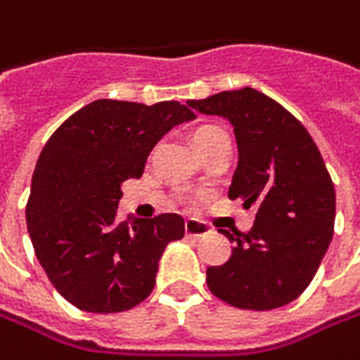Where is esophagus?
Listing matches in <instances>:
<instances>
[{"mask_svg":"<svg viewBox=\"0 0 360 360\" xmlns=\"http://www.w3.org/2000/svg\"><path fill=\"white\" fill-rule=\"evenodd\" d=\"M184 231H186L188 237H196V239L210 235V226L205 225V223H200V221H194V219H188V221L184 223Z\"/></svg>","mask_w":360,"mask_h":360,"instance_id":"obj_1","label":"esophagus"}]
</instances>
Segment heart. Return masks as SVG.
<instances>
[{
	"mask_svg": "<svg viewBox=\"0 0 360 360\" xmlns=\"http://www.w3.org/2000/svg\"><path fill=\"white\" fill-rule=\"evenodd\" d=\"M225 134V129L223 127H219V125H200L194 135H192V143L194 146H198V143H205L208 139H212V137H217V135H223Z\"/></svg>",
	"mask_w": 360,
	"mask_h": 360,
	"instance_id": "heart-1",
	"label": "heart"
}]
</instances>
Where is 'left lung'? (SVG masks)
<instances>
[{"mask_svg":"<svg viewBox=\"0 0 360 360\" xmlns=\"http://www.w3.org/2000/svg\"><path fill=\"white\" fill-rule=\"evenodd\" d=\"M235 127L239 164L231 200L255 207L249 233L235 237L226 263L208 267V290L243 310H274L294 302L316 276L333 241L336 194L314 139L278 101L245 86L188 101Z\"/></svg>","mask_w":360,"mask_h":360,"instance_id":"obj_1","label":"left lung"}]
</instances>
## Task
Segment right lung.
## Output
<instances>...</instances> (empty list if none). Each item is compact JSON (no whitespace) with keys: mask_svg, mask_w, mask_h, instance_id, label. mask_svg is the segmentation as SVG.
<instances>
[{"mask_svg":"<svg viewBox=\"0 0 360 360\" xmlns=\"http://www.w3.org/2000/svg\"><path fill=\"white\" fill-rule=\"evenodd\" d=\"M190 119L194 111L178 101L99 99L46 141L32 176L27 233L48 279L79 310L125 312L152 294L158 261L184 237V219L121 221V184L139 178L153 146Z\"/></svg>","mask_w":360,"mask_h":360,"instance_id":"1","label":"right lung"}]
</instances>
